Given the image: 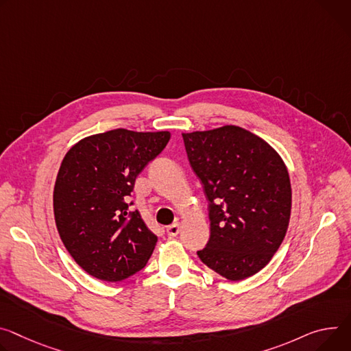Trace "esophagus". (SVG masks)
Instances as JSON below:
<instances>
[{
  "label": "esophagus",
  "instance_id": "obj_1",
  "mask_svg": "<svg viewBox=\"0 0 351 351\" xmlns=\"http://www.w3.org/2000/svg\"><path fill=\"white\" fill-rule=\"evenodd\" d=\"M179 231H180V224H179V222H175V224H172V226H169L167 228V232H168L169 237H176L179 234Z\"/></svg>",
  "mask_w": 351,
  "mask_h": 351
}]
</instances>
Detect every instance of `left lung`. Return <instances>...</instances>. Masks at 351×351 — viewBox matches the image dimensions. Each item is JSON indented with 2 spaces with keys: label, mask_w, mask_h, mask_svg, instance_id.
Wrapping results in <instances>:
<instances>
[{
  "label": "left lung",
  "mask_w": 351,
  "mask_h": 351,
  "mask_svg": "<svg viewBox=\"0 0 351 351\" xmlns=\"http://www.w3.org/2000/svg\"><path fill=\"white\" fill-rule=\"evenodd\" d=\"M182 137L208 200L210 239L197 250L200 261L231 281L256 274L290 222L291 183L281 156L238 125Z\"/></svg>",
  "instance_id": "1"
}]
</instances>
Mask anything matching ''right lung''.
Returning <instances> with one entry per match:
<instances>
[{
  "mask_svg": "<svg viewBox=\"0 0 351 351\" xmlns=\"http://www.w3.org/2000/svg\"><path fill=\"white\" fill-rule=\"evenodd\" d=\"M169 138V132L116 129L78 141L62 159L53 193L56 226L88 274L114 282L147 265L158 238L127 202L138 173Z\"/></svg>",
  "mask_w": 351,
  "mask_h": 351,
  "instance_id": "obj_1",
  "label": "right lung"
}]
</instances>
